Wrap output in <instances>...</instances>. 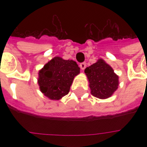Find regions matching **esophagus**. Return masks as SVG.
<instances>
[{
  "label": "esophagus",
  "mask_w": 147,
  "mask_h": 147,
  "mask_svg": "<svg viewBox=\"0 0 147 147\" xmlns=\"http://www.w3.org/2000/svg\"><path fill=\"white\" fill-rule=\"evenodd\" d=\"M79 66H80L82 70H84V69L86 68V63H85V62H82V63H81V64L79 65Z\"/></svg>",
  "instance_id": "34e87169"
}]
</instances>
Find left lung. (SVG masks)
Wrapping results in <instances>:
<instances>
[{"label":"left lung","mask_w":147,"mask_h":147,"mask_svg":"<svg viewBox=\"0 0 147 147\" xmlns=\"http://www.w3.org/2000/svg\"><path fill=\"white\" fill-rule=\"evenodd\" d=\"M89 82L91 94L100 99H106L114 94L119 85V77L112 67L99 59L85 69Z\"/></svg>","instance_id":"8db88e82"}]
</instances>
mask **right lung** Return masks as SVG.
Wrapping results in <instances>:
<instances>
[{
    "mask_svg": "<svg viewBox=\"0 0 147 147\" xmlns=\"http://www.w3.org/2000/svg\"><path fill=\"white\" fill-rule=\"evenodd\" d=\"M79 73L76 62L55 56L39 71L40 92L50 100H59L69 93L74 78Z\"/></svg>",
    "mask_w": 147,
    "mask_h": 147,
    "instance_id": "right-lung-1",
    "label": "right lung"
}]
</instances>
